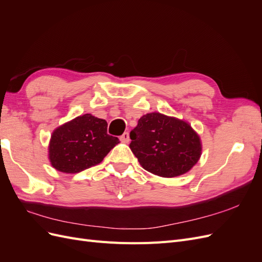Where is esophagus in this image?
Masks as SVG:
<instances>
[{"label":"esophagus","mask_w":262,"mask_h":262,"mask_svg":"<svg viewBox=\"0 0 262 262\" xmlns=\"http://www.w3.org/2000/svg\"><path fill=\"white\" fill-rule=\"evenodd\" d=\"M120 141L123 142V143H128L130 141V137H129V133L128 132H124L122 136L120 137Z\"/></svg>","instance_id":"obj_1"}]
</instances>
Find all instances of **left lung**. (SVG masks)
Here are the masks:
<instances>
[{"label":"left lung","instance_id":"1","mask_svg":"<svg viewBox=\"0 0 262 262\" xmlns=\"http://www.w3.org/2000/svg\"><path fill=\"white\" fill-rule=\"evenodd\" d=\"M130 138V148L142 167L164 178L188 172L202 153L200 137L191 125L161 113L142 116Z\"/></svg>","mask_w":262,"mask_h":262}]
</instances>
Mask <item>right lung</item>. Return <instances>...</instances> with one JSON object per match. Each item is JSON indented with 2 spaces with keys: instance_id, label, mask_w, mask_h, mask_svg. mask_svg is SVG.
<instances>
[{
  "instance_id": "right-lung-1",
  "label": "right lung",
  "mask_w": 262,
  "mask_h": 262,
  "mask_svg": "<svg viewBox=\"0 0 262 262\" xmlns=\"http://www.w3.org/2000/svg\"><path fill=\"white\" fill-rule=\"evenodd\" d=\"M119 143L107 134V121L91 114L78 116L58 126L49 142V161L53 168L76 173L102 162Z\"/></svg>"
}]
</instances>
